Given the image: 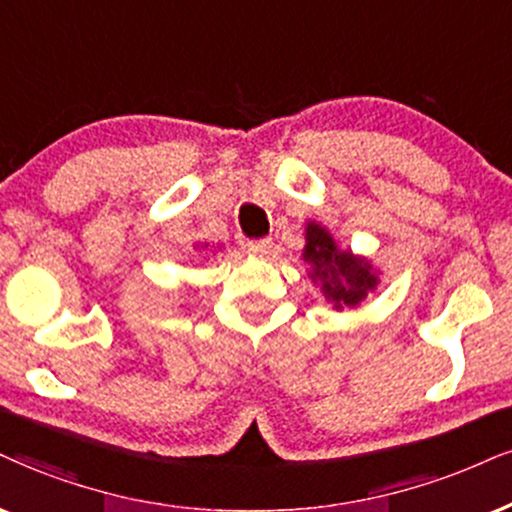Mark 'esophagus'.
<instances>
[{
	"label": "esophagus",
	"mask_w": 512,
	"mask_h": 512,
	"mask_svg": "<svg viewBox=\"0 0 512 512\" xmlns=\"http://www.w3.org/2000/svg\"><path fill=\"white\" fill-rule=\"evenodd\" d=\"M249 251L254 256L266 258L273 251V239H254V242H249Z\"/></svg>",
	"instance_id": "obj_1"
}]
</instances>
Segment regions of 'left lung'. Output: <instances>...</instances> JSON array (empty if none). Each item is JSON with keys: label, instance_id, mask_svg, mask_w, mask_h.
I'll return each mask as SVG.
<instances>
[{"label": "left lung", "instance_id": "8db88e82", "mask_svg": "<svg viewBox=\"0 0 512 512\" xmlns=\"http://www.w3.org/2000/svg\"><path fill=\"white\" fill-rule=\"evenodd\" d=\"M304 261L308 263V277L320 287L332 311L356 308L380 287L382 273L372 266L368 256L342 249L325 225L308 220Z\"/></svg>", "mask_w": 512, "mask_h": 512}]
</instances>
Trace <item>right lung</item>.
Instances as JSON below:
<instances>
[{
	"mask_svg": "<svg viewBox=\"0 0 512 512\" xmlns=\"http://www.w3.org/2000/svg\"><path fill=\"white\" fill-rule=\"evenodd\" d=\"M199 246H201V249H206L208 244H206V242H204V244H199V242H197V244H194V249H199Z\"/></svg>",
	"mask_w": 512,
	"mask_h": 512,
	"instance_id": "obj_1",
	"label": "right lung"
}]
</instances>
